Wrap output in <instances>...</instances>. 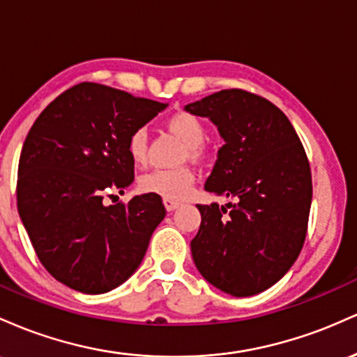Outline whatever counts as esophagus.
Returning a JSON list of instances; mask_svg holds the SVG:
<instances>
[{
  "label": "esophagus",
  "instance_id": "obj_1",
  "mask_svg": "<svg viewBox=\"0 0 357 357\" xmlns=\"http://www.w3.org/2000/svg\"><path fill=\"white\" fill-rule=\"evenodd\" d=\"M163 204H165L167 211H175L180 206L178 200H170V199H163Z\"/></svg>",
  "mask_w": 357,
  "mask_h": 357
}]
</instances>
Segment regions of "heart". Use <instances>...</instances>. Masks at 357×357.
Returning a JSON list of instances; mask_svg holds the SVG:
<instances>
[{
	"label": "heart",
	"instance_id": "obj_1",
	"mask_svg": "<svg viewBox=\"0 0 357 357\" xmlns=\"http://www.w3.org/2000/svg\"><path fill=\"white\" fill-rule=\"evenodd\" d=\"M168 130L175 133L185 143L189 150L190 158H199L200 150L206 139V126L200 121L197 116L190 113H175L168 119ZM128 153L136 165H143L146 162V130L138 128L131 133L128 139ZM192 185H194V175L189 168H157L139 178V189L146 194L158 195L162 199L182 200L190 194Z\"/></svg>",
	"mask_w": 357,
	"mask_h": 357
}]
</instances>
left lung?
I'll use <instances>...</instances> for the list:
<instances>
[{
  "label": "left lung",
  "instance_id": "left-lung-1",
  "mask_svg": "<svg viewBox=\"0 0 357 357\" xmlns=\"http://www.w3.org/2000/svg\"><path fill=\"white\" fill-rule=\"evenodd\" d=\"M185 111L209 118L224 139L206 190L236 200L227 210L199 204L192 258L211 285L251 297L275 285L302 251L312 204L305 150L287 116L248 91L214 92Z\"/></svg>",
  "mask_w": 357,
  "mask_h": 357
}]
</instances>
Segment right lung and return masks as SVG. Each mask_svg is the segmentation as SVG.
I'll use <instances>...</instances> for the list:
<instances>
[{
    "mask_svg": "<svg viewBox=\"0 0 357 357\" xmlns=\"http://www.w3.org/2000/svg\"><path fill=\"white\" fill-rule=\"evenodd\" d=\"M167 106L82 82L54 99L28 131L18 214L42 265L72 290L106 294L142 265L167 214L162 197L142 194L114 206L102 199L133 183L128 139Z\"/></svg>",
    "mask_w": 357,
    "mask_h": 357,
    "instance_id": "1",
    "label": "right lung"
}]
</instances>
